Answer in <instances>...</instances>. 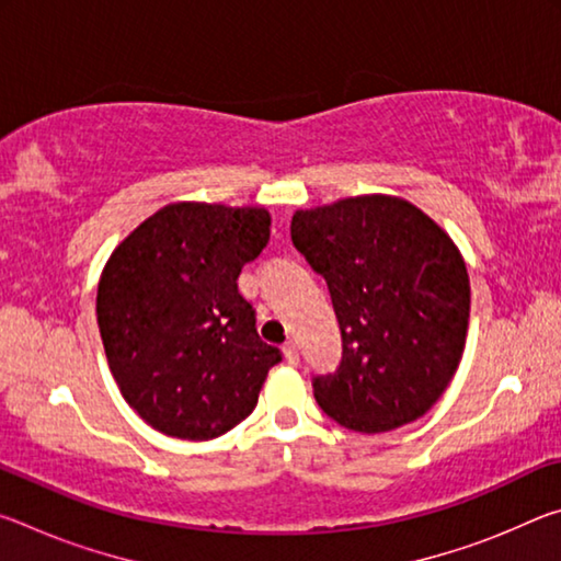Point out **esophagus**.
I'll use <instances>...</instances> for the list:
<instances>
[{"label":"esophagus","mask_w":561,"mask_h":561,"mask_svg":"<svg viewBox=\"0 0 561 561\" xmlns=\"http://www.w3.org/2000/svg\"><path fill=\"white\" fill-rule=\"evenodd\" d=\"M284 356H287L289 364H299V348L294 341H287V344H284Z\"/></svg>","instance_id":"34e87169"}]
</instances>
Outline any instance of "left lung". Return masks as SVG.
<instances>
[{"instance_id": "8db88e82", "label": "left lung", "mask_w": 561, "mask_h": 561, "mask_svg": "<svg viewBox=\"0 0 561 561\" xmlns=\"http://www.w3.org/2000/svg\"><path fill=\"white\" fill-rule=\"evenodd\" d=\"M291 242L327 279L341 329L339 366L311 376L321 411L356 433L428 413L458 371L470 317L450 237L411 203L366 195L294 213Z\"/></svg>"}]
</instances>
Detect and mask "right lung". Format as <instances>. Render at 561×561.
<instances>
[{
    "label": "right lung",
    "mask_w": 561,
    "mask_h": 561,
    "mask_svg": "<svg viewBox=\"0 0 561 561\" xmlns=\"http://www.w3.org/2000/svg\"><path fill=\"white\" fill-rule=\"evenodd\" d=\"M267 242L262 207L178 203L111 254L96 299L103 348L123 398L156 431L210 440L257 405L282 351L260 339L237 277Z\"/></svg>",
    "instance_id": "obj_1"
}]
</instances>
